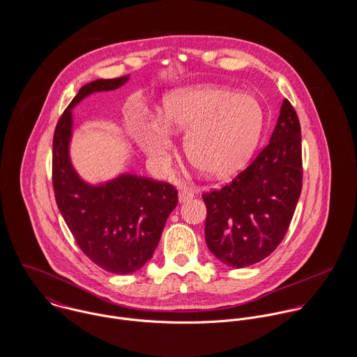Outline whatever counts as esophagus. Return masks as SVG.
I'll return each mask as SVG.
<instances>
[{"instance_id":"obj_1","label":"esophagus","mask_w":357,"mask_h":357,"mask_svg":"<svg viewBox=\"0 0 357 357\" xmlns=\"http://www.w3.org/2000/svg\"><path fill=\"white\" fill-rule=\"evenodd\" d=\"M194 197H195V192L190 187H181L180 191H178V201H180V204H184V202L192 199Z\"/></svg>"}]
</instances>
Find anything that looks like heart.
I'll return each mask as SVG.
<instances>
[{
  "label": "heart",
  "instance_id": "1",
  "mask_svg": "<svg viewBox=\"0 0 357 357\" xmlns=\"http://www.w3.org/2000/svg\"><path fill=\"white\" fill-rule=\"evenodd\" d=\"M163 126L142 125L136 133L143 150L163 160L169 132L187 130L184 151L204 174L221 178L236 172L255 151L264 129V111L255 98L215 86L169 92L162 102Z\"/></svg>",
  "mask_w": 357,
  "mask_h": 357
}]
</instances>
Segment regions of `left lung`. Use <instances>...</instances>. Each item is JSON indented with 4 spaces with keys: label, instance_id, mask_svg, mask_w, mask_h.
<instances>
[{
    "label": "left lung",
    "instance_id": "1",
    "mask_svg": "<svg viewBox=\"0 0 357 357\" xmlns=\"http://www.w3.org/2000/svg\"><path fill=\"white\" fill-rule=\"evenodd\" d=\"M301 190V126L284 99L264 150L229 184L202 195L208 250L232 268L259 262L283 241Z\"/></svg>",
    "mask_w": 357,
    "mask_h": 357
}]
</instances>
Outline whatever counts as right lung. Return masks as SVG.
I'll use <instances>...</instances> for the list:
<instances>
[{
  "label": "right lung",
  "instance_id": "right-lung-1",
  "mask_svg": "<svg viewBox=\"0 0 357 357\" xmlns=\"http://www.w3.org/2000/svg\"><path fill=\"white\" fill-rule=\"evenodd\" d=\"M128 79L129 75H123L84 85L56 125L52 153L54 198L68 229L88 258L118 275L139 271L153 257L178 202L177 190L169 183L125 173L92 185L73 167L71 109L86 96L118 89Z\"/></svg>",
  "mask_w": 357,
  "mask_h": 357
}]
</instances>
